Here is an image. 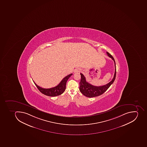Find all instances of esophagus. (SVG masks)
<instances>
[{"label":"esophagus","instance_id":"1","mask_svg":"<svg viewBox=\"0 0 147 147\" xmlns=\"http://www.w3.org/2000/svg\"><path fill=\"white\" fill-rule=\"evenodd\" d=\"M80 69H75V70L74 71V73H79V72H80Z\"/></svg>","mask_w":147,"mask_h":147}]
</instances>
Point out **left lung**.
<instances>
[{"label": "left lung", "mask_w": 147, "mask_h": 147, "mask_svg": "<svg viewBox=\"0 0 147 147\" xmlns=\"http://www.w3.org/2000/svg\"><path fill=\"white\" fill-rule=\"evenodd\" d=\"M108 56L111 58L112 60H113L115 67V71L114 77L111 81H110L109 83L107 84L106 85L102 86H94L91 85V84L89 83L86 81V79L84 76V75L80 73L81 75V80L80 82V91L84 95L88 97V98H93V97H97L98 96L101 95L109 88L111 84L114 82L116 76V63L114 59L112 57V55L109 53L106 52Z\"/></svg>", "instance_id": "left-lung-1"}]
</instances>
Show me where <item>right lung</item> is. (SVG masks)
I'll use <instances>...</instances> for the list:
<instances>
[{"label": "right lung", "mask_w": 147, "mask_h": 147, "mask_svg": "<svg viewBox=\"0 0 147 147\" xmlns=\"http://www.w3.org/2000/svg\"><path fill=\"white\" fill-rule=\"evenodd\" d=\"M72 74H71L67 75V76L63 78V79H62V80L61 81V82L57 86L52 87V88H42V87L37 86L34 82V81L33 82L38 89L42 94L48 96H50V97H55V96L60 95L63 93L65 90L66 89V83H67V81Z\"/></svg>", "instance_id": "right-lung-1"}]
</instances>
